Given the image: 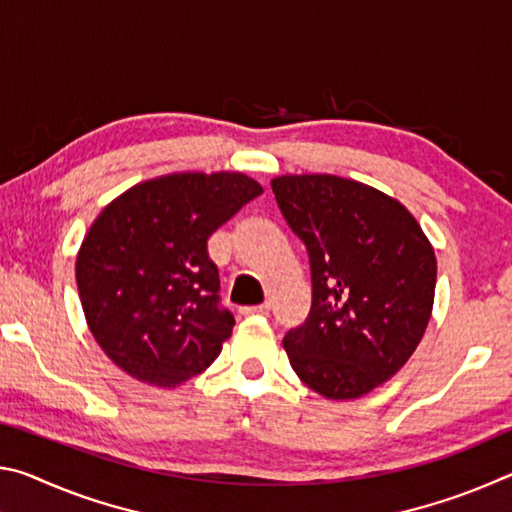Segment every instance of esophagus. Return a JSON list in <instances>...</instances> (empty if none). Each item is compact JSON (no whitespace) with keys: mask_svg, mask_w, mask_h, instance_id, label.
<instances>
[{"mask_svg":"<svg viewBox=\"0 0 512 512\" xmlns=\"http://www.w3.org/2000/svg\"><path fill=\"white\" fill-rule=\"evenodd\" d=\"M271 311V302H264V305H255V307H241V314L244 316H264Z\"/></svg>","mask_w":512,"mask_h":512,"instance_id":"1","label":"esophagus"}]
</instances>
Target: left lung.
<instances>
[{"mask_svg": "<svg viewBox=\"0 0 512 512\" xmlns=\"http://www.w3.org/2000/svg\"><path fill=\"white\" fill-rule=\"evenodd\" d=\"M311 264V311L284 336L300 381L327 400H357L400 370L422 341L436 255L420 223L379 189L332 173L271 180Z\"/></svg>", "mask_w": 512, "mask_h": 512, "instance_id": "left-lung-1", "label": "left lung"}]
</instances>
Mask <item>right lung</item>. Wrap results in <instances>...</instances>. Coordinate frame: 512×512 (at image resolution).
I'll return each instance as SVG.
<instances>
[{
  "mask_svg": "<svg viewBox=\"0 0 512 512\" xmlns=\"http://www.w3.org/2000/svg\"><path fill=\"white\" fill-rule=\"evenodd\" d=\"M262 192L239 171H180L103 207L76 255V284L90 332L115 366L173 388L219 357L235 318L219 307L207 239Z\"/></svg>",
  "mask_w": 512,
  "mask_h": 512,
  "instance_id": "add662e5",
  "label": "right lung"
}]
</instances>
